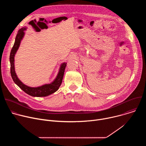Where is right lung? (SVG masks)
<instances>
[{"label": "right lung", "instance_id": "right-lung-1", "mask_svg": "<svg viewBox=\"0 0 146 146\" xmlns=\"http://www.w3.org/2000/svg\"><path fill=\"white\" fill-rule=\"evenodd\" d=\"M28 28L27 27H24L21 29L19 30L18 33L16 36L15 42L14 46L11 49L10 55V73L13 80L21 89L26 92L27 94L34 96V97H44L50 95L51 94H54L57 91L61 85L63 79L65 69L67 63L66 62H63L61 64L59 69L58 73L55 78V79L50 83L48 84H45L41 86L36 87H32L28 86L21 81L15 71V65H14V58L17 53V50H18L21 41L23 40L25 32L27 30Z\"/></svg>", "mask_w": 146, "mask_h": 146}]
</instances>
